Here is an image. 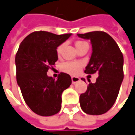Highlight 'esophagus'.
<instances>
[{
  "mask_svg": "<svg viewBox=\"0 0 135 135\" xmlns=\"http://www.w3.org/2000/svg\"><path fill=\"white\" fill-rule=\"evenodd\" d=\"M71 80H72V83L75 84L76 82H78L79 81V77H76V76H72L71 77Z\"/></svg>",
  "mask_w": 135,
  "mask_h": 135,
  "instance_id": "1",
  "label": "esophagus"
}]
</instances>
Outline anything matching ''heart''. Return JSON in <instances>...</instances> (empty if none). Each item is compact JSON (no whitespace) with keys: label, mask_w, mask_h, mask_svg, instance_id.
<instances>
[{"label":"heart","mask_w":135,"mask_h":135,"mask_svg":"<svg viewBox=\"0 0 135 135\" xmlns=\"http://www.w3.org/2000/svg\"><path fill=\"white\" fill-rule=\"evenodd\" d=\"M85 43V41H79L76 42V47H77L80 44ZM61 50V47H59L57 48V52L59 53ZM82 67H83V63L82 61H66L65 63H63L61 66V70L64 71L65 73L71 74V75H77V74L81 71Z\"/></svg>","instance_id":"b5f03b06"}]
</instances>
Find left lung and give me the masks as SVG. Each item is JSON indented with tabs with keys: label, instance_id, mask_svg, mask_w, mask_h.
Returning a JSON list of instances; mask_svg holds the SVG:
<instances>
[{
	"label": "left lung",
	"instance_id": "left-lung-1",
	"mask_svg": "<svg viewBox=\"0 0 135 135\" xmlns=\"http://www.w3.org/2000/svg\"><path fill=\"white\" fill-rule=\"evenodd\" d=\"M78 36L89 39L92 44L93 52L85 73L99 74L95 83L88 80L87 91L79 97L80 106L88 114L100 115L106 113L117 98L124 76L123 56L116 41L105 32L93 31Z\"/></svg>",
	"mask_w": 135,
	"mask_h": 135
}]
</instances>
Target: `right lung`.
<instances>
[{
  "instance_id": "add662e5",
  "label": "right lung",
  "mask_w": 135,
  "mask_h": 135,
  "mask_svg": "<svg viewBox=\"0 0 135 135\" xmlns=\"http://www.w3.org/2000/svg\"><path fill=\"white\" fill-rule=\"evenodd\" d=\"M70 36L71 33L33 32L22 41L17 51L18 85L25 103L40 116H52L60 111L61 94L71 85L68 74L60 73L56 80L47 75L58 60L57 47Z\"/></svg>"
}]
</instances>
